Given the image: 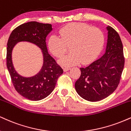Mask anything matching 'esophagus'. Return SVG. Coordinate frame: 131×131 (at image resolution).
I'll list each match as a JSON object with an SVG mask.
<instances>
[{"mask_svg":"<svg viewBox=\"0 0 131 131\" xmlns=\"http://www.w3.org/2000/svg\"><path fill=\"white\" fill-rule=\"evenodd\" d=\"M70 67H64L63 68V71H67L70 70Z\"/></svg>","mask_w":131,"mask_h":131,"instance_id":"34e87169","label":"esophagus"}]
</instances>
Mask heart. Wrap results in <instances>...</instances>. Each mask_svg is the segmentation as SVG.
<instances>
[{"mask_svg": "<svg viewBox=\"0 0 131 131\" xmlns=\"http://www.w3.org/2000/svg\"><path fill=\"white\" fill-rule=\"evenodd\" d=\"M53 35L48 40V47L53 56L61 58L70 46L71 52L60 60L63 66H72L81 62L87 64L98 56L103 48L104 35L96 27L84 23H71Z\"/></svg>", "mask_w": 131, "mask_h": 131, "instance_id": "heart-1", "label": "heart"}]
</instances>
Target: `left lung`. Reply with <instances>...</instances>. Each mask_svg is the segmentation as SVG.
Instances as JSON below:
<instances>
[{
  "mask_svg": "<svg viewBox=\"0 0 131 131\" xmlns=\"http://www.w3.org/2000/svg\"><path fill=\"white\" fill-rule=\"evenodd\" d=\"M107 42L104 54L86 68L75 83L80 96L89 101H98L111 95L120 81L124 66L123 47L115 30L107 27Z\"/></svg>",
  "mask_w": 131,
  "mask_h": 131,
  "instance_id": "1",
  "label": "left lung"
}]
</instances>
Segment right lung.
I'll return each instance as SVG.
<instances>
[{"label": "right lung", "instance_id": "1", "mask_svg": "<svg viewBox=\"0 0 131 131\" xmlns=\"http://www.w3.org/2000/svg\"><path fill=\"white\" fill-rule=\"evenodd\" d=\"M52 30L50 24L31 21L20 25L12 31L7 42V67L13 84L19 94L31 101L46 97L53 90L63 70L48 53L46 37ZM27 41L38 46L43 56V64L39 73L26 78L15 71L12 62V50L18 42Z\"/></svg>", "mask_w": 131, "mask_h": 131}]
</instances>
